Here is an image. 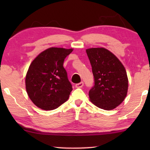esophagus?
<instances>
[{
	"mask_svg": "<svg viewBox=\"0 0 150 150\" xmlns=\"http://www.w3.org/2000/svg\"><path fill=\"white\" fill-rule=\"evenodd\" d=\"M84 85V83H83V82H81V83H79L76 84V85H75V87L76 88H82L83 87V86Z\"/></svg>",
	"mask_w": 150,
	"mask_h": 150,
	"instance_id": "esophagus-1",
	"label": "esophagus"
}]
</instances>
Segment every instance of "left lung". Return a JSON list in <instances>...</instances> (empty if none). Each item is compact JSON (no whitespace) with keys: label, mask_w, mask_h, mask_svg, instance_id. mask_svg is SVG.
I'll return each instance as SVG.
<instances>
[{"label":"left lung","mask_w":150,"mask_h":150,"mask_svg":"<svg viewBox=\"0 0 150 150\" xmlns=\"http://www.w3.org/2000/svg\"><path fill=\"white\" fill-rule=\"evenodd\" d=\"M92 67L95 85L89 92L90 101L102 109L110 110L124 101L128 89L126 69L119 59L104 48L86 50Z\"/></svg>","instance_id":"obj_1"}]
</instances>
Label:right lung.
I'll return each instance as SVG.
<instances>
[{
	"label": "right lung",
	"mask_w": 150,
	"mask_h": 150,
	"mask_svg": "<svg viewBox=\"0 0 150 150\" xmlns=\"http://www.w3.org/2000/svg\"><path fill=\"white\" fill-rule=\"evenodd\" d=\"M73 48L52 47L40 53L26 74V90L35 105L44 110H54L68 100L72 90L63 67L64 59Z\"/></svg>",
	"instance_id": "1"
}]
</instances>
